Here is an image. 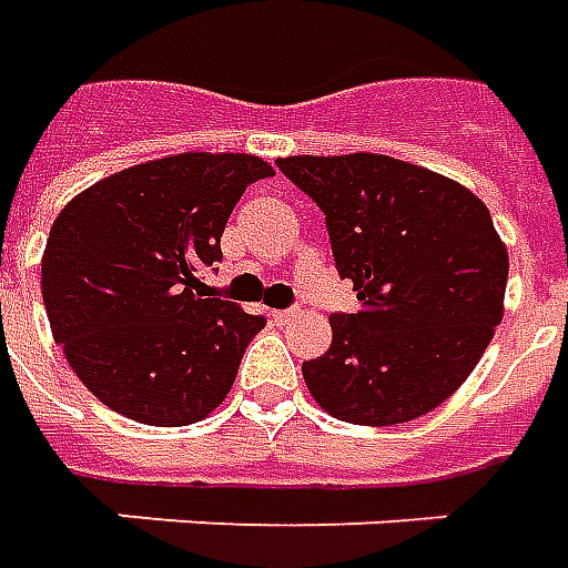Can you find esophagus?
<instances>
[{"label": "esophagus", "mask_w": 568, "mask_h": 568, "mask_svg": "<svg viewBox=\"0 0 568 568\" xmlns=\"http://www.w3.org/2000/svg\"><path fill=\"white\" fill-rule=\"evenodd\" d=\"M272 321H275V324H291L293 312H272Z\"/></svg>", "instance_id": "obj_1"}]
</instances>
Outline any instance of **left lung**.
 Segmentation results:
<instances>
[{"mask_svg":"<svg viewBox=\"0 0 568 568\" xmlns=\"http://www.w3.org/2000/svg\"><path fill=\"white\" fill-rule=\"evenodd\" d=\"M277 168L327 216L361 308L303 364L333 419L400 425L468 379L505 315L508 247L470 189L392 155H291Z\"/></svg>","mask_w":568,"mask_h":568,"instance_id":"left-lung-1","label":"left lung"}]
</instances>
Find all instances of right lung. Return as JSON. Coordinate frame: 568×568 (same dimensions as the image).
<instances>
[{
    "label": "right lung",
    "mask_w": 568,
    "mask_h": 568,
    "mask_svg": "<svg viewBox=\"0 0 568 568\" xmlns=\"http://www.w3.org/2000/svg\"><path fill=\"white\" fill-rule=\"evenodd\" d=\"M272 164L180 152L124 168L58 213L42 253L54 339L88 392L128 419L180 428L223 404L260 315L216 300L201 268L229 213Z\"/></svg>",
    "instance_id": "right-lung-1"
}]
</instances>
